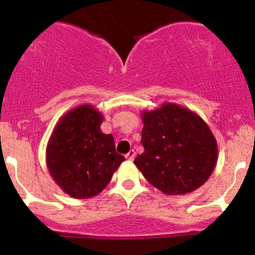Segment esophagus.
Segmentation results:
<instances>
[{
    "mask_svg": "<svg viewBox=\"0 0 255 255\" xmlns=\"http://www.w3.org/2000/svg\"><path fill=\"white\" fill-rule=\"evenodd\" d=\"M135 157V151L134 150H130V151H128V154H126V159L129 160V161H133Z\"/></svg>",
    "mask_w": 255,
    "mask_h": 255,
    "instance_id": "34e87169",
    "label": "esophagus"
}]
</instances>
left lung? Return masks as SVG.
<instances>
[{
    "label": "left lung",
    "mask_w": 255,
    "mask_h": 255,
    "mask_svg": "<svg viewBox=\"0 0 255 255\" xmlns=\"http://www.w3.org/2000/svg\"><path fill=\"white\" fill-rule=\"evenodd\" d=\"M144 152L134 163L150 184L167 195L191 193L218 162V143L205 121L177 104L141 112Z\"/></svg>",
    "instance_id": "1"
}]
</instances>
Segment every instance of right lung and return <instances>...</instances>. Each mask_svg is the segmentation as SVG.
I'll return each instance as SVG.
<instances>
[{
  "label": "right lung",
  "mask_w": 255,
  "mask_h": 255,
  "mask_svg": "<svg viewBox=\"0 0 255 255\" xmlns=\"http://www.w3.org/2000/svg\"><path fill=\"white\" fill-rule=\"evenodd\" d=\"M104 116L84 104L61 117L46 146V165L55 183L69 197L88 199L110 183L125 161L114 136L101 132Z\"/></svg>",
  "instance_id": "1"
}]
</instances>
